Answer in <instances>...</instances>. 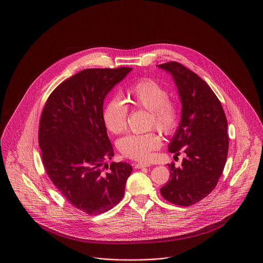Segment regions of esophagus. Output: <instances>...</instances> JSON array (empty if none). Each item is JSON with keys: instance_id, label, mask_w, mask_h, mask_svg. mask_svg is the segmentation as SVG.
Here are the masks:
<instances>
[{"instance_id": "34e87169", "label": "esophagus", "mask_w": 263, "mask_h": 263, "mask_svg": "<svg viewBox=\"0 0 263 263\" xmlns=\"http://www.w3.org/2000/svg\"><path fill=\"white\" fill-rule=\"evenodd\" d=\"M151 166L149 163H145V162H139L135 164V168H143V167H148Z\"/></svg>"}]
</instances>
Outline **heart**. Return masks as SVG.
Listing matches in <instances>:
<instances>
[{"label": "heart", "mask_w": 263, "mask_h": 263, "mask_svg": "<svg viewBox=\"0 0 263 263\" xmlns=\"http://www.w3.org/2000/svg\"><path fill=\"white\" fill-rule=\"evenodd\" d=\"M167 89L152 79H142L126 88L124 102L132 108L149 111L148 127H157L163 135H172L180 119L177 104L168 99ZM127 106L120 99L107 102L103 112V121L108 132L120 135L126 128ZM161 140L158 133L151 130L140 135H129L119 140L118 148L124 158L146 161L158 149Z\"/></svg>", "instance_id": "obj_1"}]
</instances>
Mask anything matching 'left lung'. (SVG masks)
Returning <instances> with one entry per match:
<instances>
[{
  "label": "left lung",
  "instance_id": "left-lung-1",
  "mask_svg": "<svg viewBox=\"0 0 263 263\" xmlns=\"http://www.w3.org/2000/svg\"><path fill=\"white\" fill-rule=\"evenodd\" d=\"M170 71L182 104L181 121L168 145L172 154H185L181 166L168 163L171 179L160 189L167 201L190 206L206 197L217 184L228 153V120L210 86L177 62L158 65Z\"/></svg>",
  "mask_w": 263,
  "mask_h": 263
}]
</instances>
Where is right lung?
<instances>
[{"mask_svg":"<svg viewBox=\"0 0 263 263\" xmlns=\"http://www.w3.org/2000/svg\"><path fill=\"white\" fill-rule=\"evenodd\" d=\"M132 68L87 69L53 89L39 124L42 162L53 185L77 210L98 215L123 197L133 167L104 161L114 147L103 121L107 92Z\"/></svg>","mask_w":263,"mask_h":263,"instance_id":"right-lung-1","label":"right lung"}]
</instances>
